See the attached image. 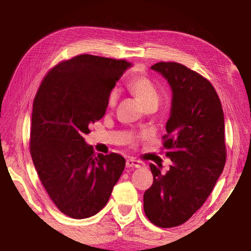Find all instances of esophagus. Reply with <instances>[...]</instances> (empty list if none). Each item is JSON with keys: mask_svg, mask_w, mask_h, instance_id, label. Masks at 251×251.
<instances>
[{"mask_svg": "<svg viewBox=\"0 0 251 251\" xmlns=\"http://www.w3.org/2000/svg\"><path fill=\"white\" fill-rule=\"evenodd\" d=\"M145 166V164L141 160L134 159V158H128L126 160V167L127 168H141Z\"/></svg>", "mask_w": 251, "mask_h": 251, "instance_id": "1", "label": "esophagus"}]
</instances>
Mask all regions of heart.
Returning a JSON list of instances; mask_svg holds the SVG:
<instances>
[{
    "instance_id": "heart-1",
    "label": "heart",
    "mask_w": 251,
    "mask_h": 251,
    "mask_svg": "<svg viewBox=\"0 0 251 251\" xmlns=\"http://www.w3.org/2000/svg\"><path fill=\"white\" fill-rule=\"evenodd\" d=\"M129 88L131 92L137 96V99L142 101L144 106L151 103V101H158V91H157L152 80L146 77V76H135V77L131 78L129 80ZM116 101L117 92L115 90H113L108 94L107 104L110 107H113V106L116 104Z\"/></svg>"
}]
</instances>
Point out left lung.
Listing matches in <instances>:
<instances>
[{
	"mask_svg": "<svg viewBox=\"0 0 251 251\" xmlns=\"http://www.w3.org/2000/svg\"><path fill=\"white\" fill-rule=\"evenodd\" d=\"M172 88V107L164 136L169 171L151 164L154 182L144 194L147 218L161 228L186 223L212 192L226 161L222 103L207 80L175 62L151 67Z\"/></svg>",
	"mask_w": 251,
	"mask_h": 251,
	"instance_id": "8db88e82",
	"label": "left lung"
}]
</instances>
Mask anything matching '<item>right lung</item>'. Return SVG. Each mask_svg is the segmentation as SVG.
Returning a JSON list of instances; mask_svg holds the SVG:
<instances>
[{
    "mask_svg": "<svg viewBox=\"0 0 251 251\" xmlns=\"http://www.w3.org/2000/svg\"><path fill=\"white\" fill-rule=\"evenodd\" d=\"M130 66L125 59L78 55L53 67L34 99L33 164L52 201L71 218L103 209L125 168L124 157L96 155L84 135L105 115L108 94Z\"/></svg>",
    "mask_w": 251,
    "mask_h": 251,
    "instance_id": "add662e5",
    "label": "right lung"
}]
</instances>
